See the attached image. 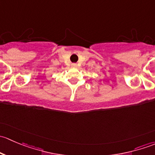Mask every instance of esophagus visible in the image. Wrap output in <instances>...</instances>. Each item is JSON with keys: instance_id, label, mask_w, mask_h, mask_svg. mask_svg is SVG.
Masks as SVG:
<instances>
[{"instance_id": "obj_1", "label": "esophagus", "mask_w": 155, "mask_h": 155, "mask_svg": "<svg viewBox=\"0 0 155 155\" xmlns=\"http://www.w3.org/2000/svg\"><path fill=\"white\" fill-rule=\"evenodd\" d=\"M71 67L73 68H77V64H72Z\"/></svg>"}]
</instances>
